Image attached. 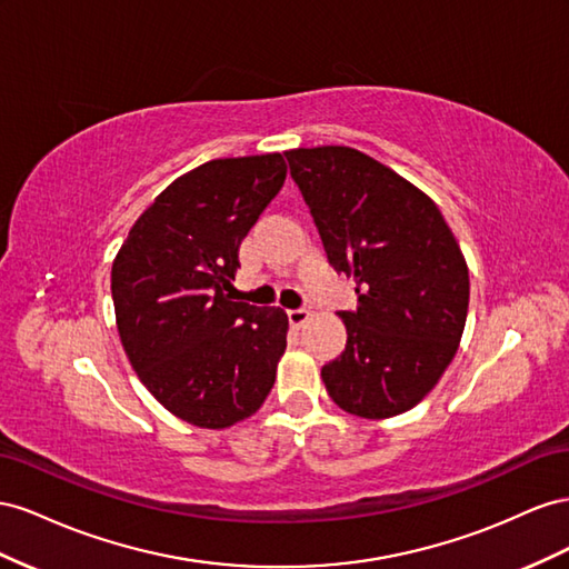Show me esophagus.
<instances>
[{"instance_id": "34e87169", "label": "esophagus", "mask_w": 569, "mask_h": 569, "mask_svg": "<svg viewBox=\"0 0 569 569\" xmlns=\"http://www.w3.org/2000/svg\"><path fill=\"white\" fill-rule=\"evenodd\" d=\"M307 319H310V312H307V310H290L288 312V321H290V327H293V329H302Z\"/></svg>"}]
</instances>
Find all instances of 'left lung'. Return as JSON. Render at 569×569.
<instances>
[{"mask_svg":"<svg viewBox=\"0 0 569 569\" xmlns=\"http://www.w3.org/2000/svg\"><path fill=\"white\" fill-rule=\"evenodd\" d=\"M329 262L357 288L340 312L348 343L321 379L340 410L388 419L412 410L458 352L469 271L436 202L369 154L323 144L286 152Z\"/></svg>","mask_w":569,"mask_h":569,"instance_id":"left-lung-1","label":"left lung"}]
</instances>
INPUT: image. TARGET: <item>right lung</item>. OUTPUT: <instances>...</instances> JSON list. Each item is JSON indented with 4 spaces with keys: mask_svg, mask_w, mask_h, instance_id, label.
Here are the masks:
<instances>
[{
    "mask_svg": "<svg viewBox=\"0 0 569 569\" xmlns=\"http://www.w3.org/2000/svg\"><path fill=\"white\" fill-rule=\"evenodd\" d=\"M279 152L204 161L161 190L111 264L121 346L178 419L229 429L267 400L286 352L281 307L233 302L238 248L281 190Z\"/></svg>",
    "mask_w": 569,
    "mask_h": 569,
    "instance_id": "1",
    "label": "right lung"
}]
</instances>
